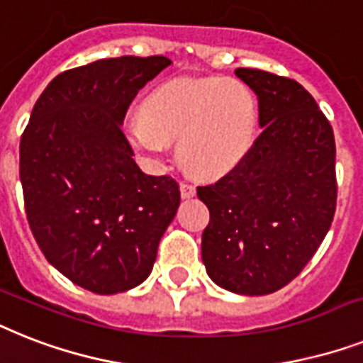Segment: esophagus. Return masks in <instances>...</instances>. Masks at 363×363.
<instances>
[{"label": "esophagus", "mask_w": 363, "mask_h": 363, "mask_svg": "<svg viewBox=\"0 0 363 363\" xmlns=\"http://www.w3.org/2000/svg\"><path fill=\"white\" fill-rule=\"evenodd\" d=\"M181 196L182 199H190V197L196 196V186L190 184V182H181Z\"/></svg>", "instance_id": "1"}]
</instances>
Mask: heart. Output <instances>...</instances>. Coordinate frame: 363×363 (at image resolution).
Here are the masks:
<instances>
[{
	"label": "heart",
	"instance_id": "1",
	"mask_svg": "<svg viewBox=\"0 0 363 363\" xmlns=\"http://www.w3.org/2000/svg\"><path fill=\"white\" fill-rule=\"evenodd\" d=\"M126 123V140L151 160L177 143L188 172L214 179L231 172L252 145L255 100L231 78H179L158 85Z\"/></svg>",
	"mask_w": 363,
	"mask_h": 363
}]
</instances>
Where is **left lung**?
I'll use <instances>...</instances> for the list:
<instances>
[{
  "label": "left lung",
  "instance_id": "1",
  "mask_svg": "<svg viewBox=\"0 0 363 363\" xmlns=\"http://www.w3.org/2000/svg\"><path fill=\"white\" fill-rule=\"evenodd\" d=\"M235 74L257 95L263 132L228 175L197 186L211 212L201 259L216 285L261 296L296 278L325 240L337 197L335 141L298 82L257 69Z\"/></svg>",
  "mask_w": 363,
  "mask_h": 363
}]
</instances>
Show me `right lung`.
<instances>
[{
  "label": "right lung",
  "mask_w": 363,
  "mask_h": 363,
  "mask_svg": "<svg viewBox=\"0 0 363 363\" xmlns=\"http://www.w3.org/2000/svg\"><path fill=\"white\" fill-rule=\"evenodd\" d=\"M164 55L100 59L55 76L20 140V181L38 248L72 284L115 294L145 281L181 191L147 175L121 125Z\"/></svg>",
  "instance_id": "obj_1"
}]
</instances>
